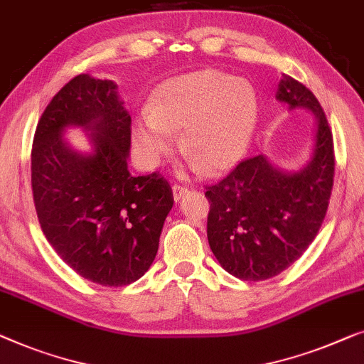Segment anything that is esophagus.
<instances>
[{
	"instance_id": "34e87169",
	"label": "esophagus",
	"mask_w": 364,
	"mask_h": 364,
	"mask_svg": "<svg viewBox=\"0 0 364 364\" xmlns=\"http://www.w3.org/2000/svg\"><path fill=\"white\" fill-rule=\"evenodd\" d=\"M187 192H188V188L183 187V186H173V187H172L173 200H176V202H178V200H182L183 197H186Z\"/></svg>"
}]
</instances>
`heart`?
Listing matches in <instances>:
<instances>
[{
    "instance_id": "b5f03b06",
    "label": "heart",
    "mask_w": 364,
    "mask_h": 364,
    "mask_svg": "<svg viewBox=\"0 0 364 364\" xmlns=\"http://www.w3.org/2000/svg\"><path fill=\"white\" fill-rule=\"evenodd\" d=\"M259 102L255 87L228 73L198 70L169 78L133 121V139L146 166L156 167L181 133L193 171L217 176L243 159L255 136Z\"/></svg>"
}]
</instances>
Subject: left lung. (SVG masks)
<instances>
[{
	"instance_id": "obj_1",
	"label": "left lung",
	"mask_w": 364,
	"mask_h": 364,
	"mask_svg": "<svg viewBox=\"0 0 364 364\" xmlns=\"http://www.w3.org/2000/svg\"><path fill=\"white\" fill-rule=\"evenodd\" d=\"M276 98L315 117L310 159L299 171L256 156L205 192L212 205L207 236L221 267L241 281H264L296 262L317 236L333 187V138L318 100L282 75Z\"/></svg>"
}]
</instances>
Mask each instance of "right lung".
Returning <instances> with one entry per match:
<instances>
[{"label": "right lung", "mask_w": 364, "mask_h": 364, "mask_svg": "<svg viewBox=\"0 0 364 364\" xmlns=\"http://www.w3.org/2000/svg\"><path fill=\"white\" fill-rule=\"evenodd\" d=\"M117 88L88 73L72 78L42 113L31 154L34 205L47 241L78 276L107 287L144 276L173 205L164 177L128 171L131 117ZM68 127L86 131L90 153L66 143Z\"/></svg>", "instance_id": "add662e5"}]
</instances>
